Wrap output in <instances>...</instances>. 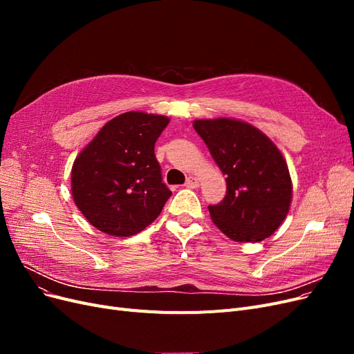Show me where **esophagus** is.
I'll return each mask as SVG.
<instances>
[{
    "label": "esophagus",
    "mask_w": 354,
    "mask_h": 354,
    "mask_svg": "<svg viewBox=\"0 0 354 354\" xmlns=\"http://www.w3.org/2000/svg\"><path fill=\"white\" fill-rule=\"evenodd\" d=\"M186 187H189V189H196L198 186H199V178L198 177H194V176H190V177H187V180H186V185H185Z\"/></svg>",
    "instance_id": "34e87169"
}]
</instances>
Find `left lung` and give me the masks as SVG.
Here are the masks:
<instances>
[{"label": "left lung", "instance_id": "obj_1", "mask_svg": "<svg viewBox=\"0 0 354 354\" xmlns=\"http://www.w3.org/2000/svg\"><path fill=\"white\" fill-rule=\"evenodd\" d=\"M194 127L226 176V196L208 207L212 223L236 242L269 238L286 218L292 199L279 149L259 128L232 118L196 120Z\"/></svg>", "mask_w": 354, "mask_h": 354}]
</instances>
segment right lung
I'll return each instance as SVG.
<instances>
[{"instance_id":"add662e5","label":"right lung","mask_w":354,"mask_h":354,"mask_svg":"<svg viewBox=\"0 0 354 354\" xmlns=\"http://www.w3.org/2000/svg\"><path fill=\"white\" fill-rule=\"evenodd\" d=\"M169 120L125 112L115 116L75 159V205L91 226L127 238L153 223L171 196L162 183L155 143Z\"/></svg>"}]
</instances>
